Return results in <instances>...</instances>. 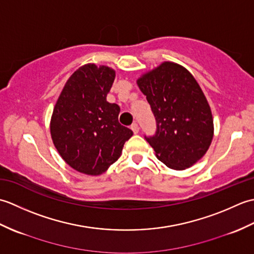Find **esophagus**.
<instances>
[{"mask_svg": "<svg viewBox=\"0 0 254 254\" xmlns=\"http://www.w3.org/2000/svg\"><path fill=\"white\" fill-rule=\"evenodd\" d=\"M131 130L133 131V133H134V134H137V133H138V131H139V127H138V124H137V123H133L132 126H131Z\"/></svg>", "mask_w": 254, "mask_h": 254, "instance_id": "34e87169", "label": "esophagus"}]
</instances>
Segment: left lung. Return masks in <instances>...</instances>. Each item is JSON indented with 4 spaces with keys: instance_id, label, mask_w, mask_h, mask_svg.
<instances>
[{
    "instance_id": "8db88e82",
    "label": "left lung",
    "mask_w": 254,
    "mask_h": 254,
    "mask_svg": "<svg viewBox=\"0 0 254 254\" xmlns=\"http://www.w3.org/2000/svg\"><path fill=\"white\" fill-rule=\"evenodd\" d=\"M137 85L157 124L154 135L145 136L156 157L175 170L193 166L214 135L212 111L195 78L179 64L164 62L142 75Z\"/></svg>"
}]
</instances>
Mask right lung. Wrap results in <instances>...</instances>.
Segmentation results:
<instances>
[{"label":"right lung","instance_id":"1","mask_svg":"<svg viewBox=\"0 0 254 254\" xmlns=\"http://www.w3.org/2000/svg\"><path fill=\"white\" fill-rule=\"evenodd\" d=\"M115 77V69L85 64L67 79L53 109V144L68 166L85 175L105 172L133 135L119 123L120 107L107 101Z\"/></svg>","mask_w":254,"mask_h":254}]
</instances>
